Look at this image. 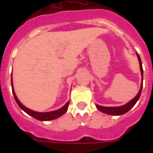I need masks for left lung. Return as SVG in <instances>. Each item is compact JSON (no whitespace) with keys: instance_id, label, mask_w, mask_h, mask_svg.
<instances>
[{"instance_id":"8db88e82","label":"left lung","mask_w":153,"mask_h":153,"mask_svg":"<svg viewBox=\"0 0 153 153\" xmlns=\"http://www.w3.org/2000/svg\"><path fill=\"white\" fill-rule=\"evenodd\" d=\"M138 59H139V61H140V70H141V74H142V85L141 88H140V92L138 93L136 97H135L133 100H132L131 101H129L128 103H126V105H123L122 106H118V107H105V106H99L97 105V108L101 111L102 113H106V114L109 115H113V116H120V115H123L124 113H127L129 111V109H132L133 106H134L135 104L136 103V102L138 101V100L140 99V95H141L142 89H143V66H142V61L141 59H140V56H139V54H137Z\"/></svg>"}]
</instances>
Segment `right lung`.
Listing matches in <instances>:
<instances>
[{
    "label": "right lung",
    "mask_w": 153,
    "mask_h": 153,
    "mask_svg": "<svg viewBox=\"0 0 153 153\" xmlns=\"http://www.w3.org/2000/svg\"><path fill=\"white\" fill-rule=\"evenodd\" d=\"M11 80H12V76H11ZM11 86H12V92H13V95L14 97L16 102L18 104V106H20L21 109H23L25 113H27L28 115L31 116L33 118L36 119V120H40V121H47V120H55V119L58 118V117H61L62 115L64 114L66 112H67V109H68V106L70 102H67L65 104V106H63V107L60 108V109H57V110H55V111L52 112H47V113H39V112H35L33 110H31V109H28V108L25 107V106L21 103L20 101L18 100V99L16 97V94L13 91V84L11 83Z\"/></svg>",
    "instance_id": "obj_1"
}]
</instances>
